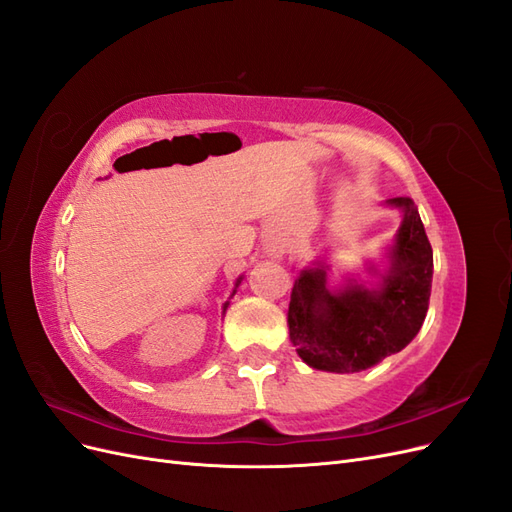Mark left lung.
I'll return each mask as SVG.
<instances>
[{"label": "left lung", "instance_id": "obj_1", "mask_svg": "<svg viewBox=\"0 0 512 512\" xmlns=\"http://www.w3.org/2000/svg\"><path fill=\"white\" fill-rule=\"evenodd\" d=\"M386 203L404 211L391 269L376 290L348 284L327 288L324 267L305 269L294 280L288 329L301 359L314 369L350 374L404 350L421 331L431 297L433 252L412 198Z\"/></svg>", "mask_w": 512, "mask_h": 512}]
</instances>
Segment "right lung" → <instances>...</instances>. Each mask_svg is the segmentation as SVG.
Here are the masks:
<instances>
[{"label":"right lung","mask_w":512,"mask_h":512,"mask_svg":"<svg viewBox=\"0 0 512 512\" xmlns=\"http://www.w3.org/2000/svg\"><path fill=\"white\" fill-rule=\"evenodd\" d=\"M239 284H241V277H239V280H237V284H235V286H239ZM226 305H228V303H226Z\"/></svg>","instance_id":"add662e5"}]
</instances>
